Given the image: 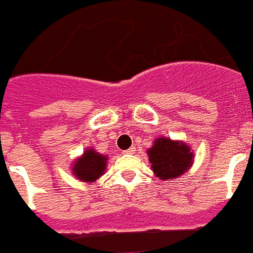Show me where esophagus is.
<instances>
[{"label": "esophagus", "instance_id": "1", "mask_svg": "<svg viewBox=\"0 0 253 253\" xmlns=\"http://www.w3.org/2000/svg\"><path fill=\"white\" fill-rule=\"evenodd\" d=\"M135 152V147H131L128 148V149H126V151H123V153H126V155H131V153H133Z\"/></svg>", "mask_w": 253, "mask_h": 253}]
</instances>
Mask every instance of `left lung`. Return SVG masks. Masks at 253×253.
<instances>
[{
	"label": "left lung",
	"instance_id": "8db88e82",
	"mask_svg": "<svg viewBox=\"0 0 253 253\" xmlns=\"http://www.w3.org/2000/svg\"><path fill=\"white\" fill-rule=\"evenodd\" d=\"M152 170L160 179H175L190 169L194 164V152L188 144L169 137L156 139L153 147L148 149Z\"/></svg>",
	"mask_w": 253,
	"mask_h": 253
}]
</instances>
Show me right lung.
<instances>
[{
  "mask_svg": "<svg viewBox=\"0 0 253 253\" xmlns=\"http://www.w3.org/2000/svg\"><path fill=\"white\" fill-rule=\"evenodd\" d=\"M106 161H108V156L97 153L92 148H88L82 157L75 160L71 170L78 179L91 183L105 173Z\"/></svg>",
  "mask_w": 253,
  "mask_h": 253,
  "instance_id": "add662e5",
  "label": "right lung"
}]
</instances>
